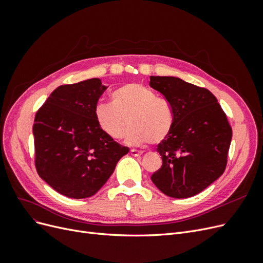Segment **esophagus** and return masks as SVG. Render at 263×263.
<instances>
[{
    "instance_id": "obj_1",
    "label": "esophagus",
    "mask_w": 263,
    "mask_h": 263,
    "mask_svg": "<svg viewBox=\"0 0 263 263\" xmlns=\"http://www.w3.org/2000/svg\"><path fill=\"white\" fill-rule=\"evenodd\" d=\"M142 154H144V153H142V151H139V150H136V149H132L130 150V155L134 156V157H139Z\"/></svg>"
}]
</instances>
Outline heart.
<instances>
[{
    "instance_id": "obj_1",
    "label": "heart",
    "mask_w": 263,
    "mask_h": 263,
    "mask_svg": "<svg viewBox=\"0 0 263 263\" xmlns=\"http://www.w3.org/2000/svg\"><path fill=\"white\" fill-rule=\"evenodd\" d=\"M110 99L112 104L99 103L94 109L95 121L108 137L123 138L127 124L130 125L126 135L129 145L159 144L168 137L174 123L173 108L150 87L128 83L116 89Z\"/></svg>"
}]
</instances>
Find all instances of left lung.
Segmentation results:
<instances>
[{
    "mask_svg": "<svg viewBox=\"0 0 263 263\" xmlns=\"http://www.w3.org/2000/svg\"><path fill=\"white\" fill-rule=\"evenodd\" d=\"M149 85L170 102L173 127L157 151L162 165L151 176L165 195L186 198L224 173L233 130L213 93L176 77H150Z\"/></svg>",
    "mask_w": 263,
    "mask_h": 263,
    "instance_id": "left-lung-1",
    "label": "left lung"
}]
</instances>
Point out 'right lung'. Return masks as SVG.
<instances>
[{
  "instance_id": "add662e5",
  "label": "right lung",
  "mask_w": 263,
  "mask_h": 263,
  "mask_svg": "<svg viewBox=\"0 0 263 263\" xmlns=\"http://www.w3.org/2000/svg\"><path fill=\"white\" fill-rule=\"evenodd\" d=\"M106 89L98 78L60 85L36 113V170L67 197L94 195L129 151L103 133L95 121V106Z\"/></svg>"
}]
</instances>
